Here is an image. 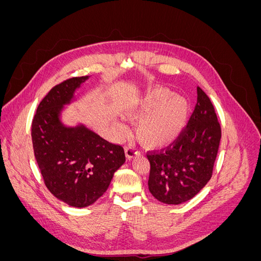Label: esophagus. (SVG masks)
Instances as JSON below:
<instances>
[{
  "label": "esophagus",
  "instance_id": "obj_1",
  "mask_svg": "<svg viewBox=\"0 0 261 261\" xmlns=\"http://www.w3.org/2000/svg\"><path fill=\"white\" fill-rule=\"evenodd\" d=\"M125 154H126V158H127V159H133V158L135 155L140 154V151L136 148L135 145L129 143L127 146L125 147Z\"/></svg>",
  "mask_w": 261,
  "mask_h": 261
}]
</instances>
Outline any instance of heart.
Instances as JSON below:
<instances>
[{
	"label": "heart",
	"instance_id": "heart-1",
	"mask_svg": "<svg viewBox=\"0 0 261 261\" xmlns=\"http://www.w3.org/2000/svg\"><path fill=\"white\" fill-rule=\"evenodd\" d=\"M189 112L188 102L174 96L168 89H153L125 109V115L138 120L137 136L141 143L151 148L162 147L174 140L183 129ZM122 132L127 126L118 123Z\"/></svg>",
	"mask_w": 261,
	"mask_h": 261
}]
</instances>
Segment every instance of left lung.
I'll use <instances>...</instances> for the list:
<instances>
[{"label":"left lung","instance_id":"obj_1","mask_svg":"<svg viewBox=\"0 0 261 261\" xmlns=\"http://www.w3.org/2000/svg\"><path fill=\"white\" fill-rule=\"evenodd\" d=\"M221 126L209 97L197 88V105L185 128L168 147L147 153L149 191L168 204H179L198 194L212 176Z\"/></svg>","mask_w":261,"mask_h":261}]
</instances>
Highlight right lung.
I'll list each match as a JSON object with an SVG mask.
<instances>
[{
  "label": "right lung",
  "mask_w": 261,
  "mask_h": 261,
  "mask_svg": "<svg viewBox=\"0 0 261 261\" xmlns=\"http://www.w3.org/2000/svg\"><path fill=\"white\" fill-rule=\"evenodd\" d=\"M88 76L54 86L38 106L31 138L46 188L72 207L90 206L103 195L114 172L125 162L124 149L84 125L66 127L60 120L65 105Z\"/></svg>",
  "instance_id": "add662e5"
}]
</instances>
